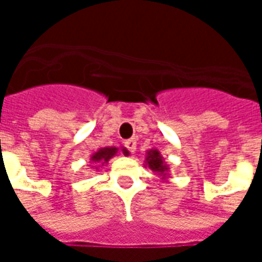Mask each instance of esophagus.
Masks as SVG:
<instances>
[{"mask_svg":"<svg viewBox=\"0 0 262 262\" xmlns=\"http://www.w3.org/2000/svg\"><path fill=\"white\" fill-rule=\"evenodd\" d=\"M125 147L132 152V154H135L136 152V147H137V141L135 139H130V140H126L125 141Z\"/></svg>","mask_w":262,"mask_h":262,"instance_id":"obj_1","label":"esophagus"}]
</instances>
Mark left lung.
Returning a JSON list of instances; mask_svg holds the SVG:
<instances>
[{"label": "left lung", "instance_id": "8db88e82", "mask_svg": "<svg viewBox=\"0 0 262 262\" xmlns=\"http://www.w3.org/2000/svg\"><path fill=\"white\" fill-rule=\"evenodd\" d=\"M145 167L151 168L152 171L159 175L163 181L168 179V177H170V174H168L170 166L164 162V158L158 149H154V148L148 149L147 156H145Z\"/></svg>", "mask_w": 262, "mask_h": 262}]
</instances>
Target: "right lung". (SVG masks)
Segmentation results:
<instances>
[{"label": "right lung", "instance_id": "1", "mask_svg": "<svg viewBox=\"0 0 262 262\" xmlns=\"http://www.w3.org/2000/svg\"><path fill=\"white\" fill-rule=\"evenodd\" d=\"M119 152H122L125 156H129V151H127L125 147H121V148H117V147H104V148H99L98 151L94 152L92 155H91L90 160L91 163L94 164L92 168L95 170H98L99 167H102V166H106L110 159H113L114 156H117Z\"/></svg>", "mask_w": 262, "mask_h": 262}]
</instances>
